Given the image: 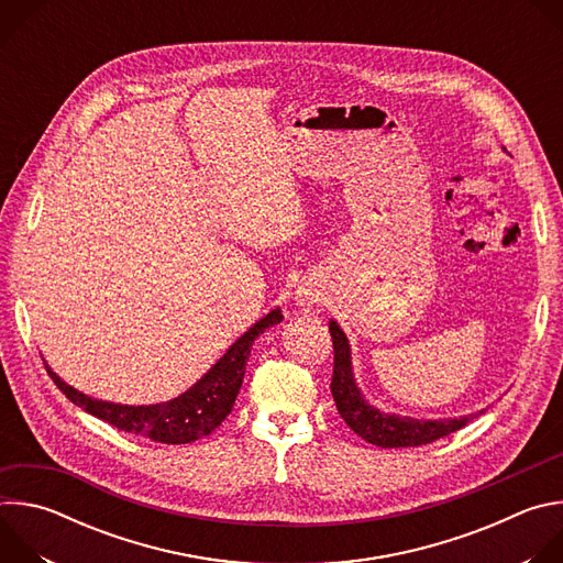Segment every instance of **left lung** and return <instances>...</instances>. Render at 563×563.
I'll return each instance as SVG.
<instances>
[{
	"mask_svg": "<svg viewBox=\"0 0 563 563\" xmlns=\"http://www.w3.org/2000/svg\"><path fill=\"white\" fill-rule=\"evenodd\" d=\"M332 332V345H334V374H332V396L336 400V410L343 417V421L367 443L380 445V448H417L432 443L437 439H443L456 430H461L470 417L461 419H443V421H419L410 417H396V415H383L367 406L363 400V394L358 391L352 374V361H350V345L343 334V330L334 323H330Z\"/></svg>",
	"mask_w": 563,
	"mask_h": 563,
	"instance_id": "obj_1",
	"label": "left lung"
}]
</instances>
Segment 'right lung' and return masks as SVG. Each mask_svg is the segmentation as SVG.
Masks as SVG:
<instances>
[{"label":"right lung","instance_id":"right-lung-1","mask_svg":"<svg viewBox=\"0 0 563 563\" xmlns=\"http://www.w3.org/2000/svg\"><path fill=\"white\" fill-rule=\"evenodd\" d=\"M283 320L280 309L269 311L265 318L240 336L229 352L183 396L169 400V404H155V406H118L107 404V400L91 398L82 391L66 385L48 365L46 372L59 391L66 394L77 408L85 412L111 423L113 428L146 437L155 443L180 445L191 443L211 434L231 412L240 385H243L245 365L252 354L254 341L272 325H278Z\"/></svg>","mask_w":563,"mask_h":563}]
</instances>
